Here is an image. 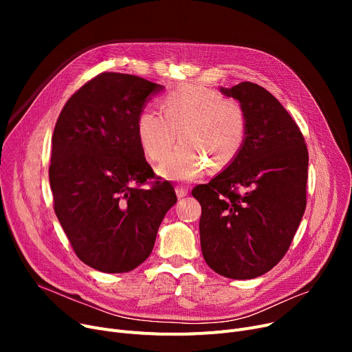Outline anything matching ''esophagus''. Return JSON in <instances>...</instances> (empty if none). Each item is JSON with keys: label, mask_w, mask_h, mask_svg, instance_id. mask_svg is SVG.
<instances>
[{"label": "esophagus", "mask_w": 352, "mask_h": 352, "mask_svg": "<svg viewBox=\"0 0 352 352\" xmlns=\"http://www.w3.org/2000/svg\"><path fill=\"white\" fill-rule=\"evenodd\" d=\"M175 192H177L178 198H182V197H186L188 194V188L186 186H179V184H178V186L175 187Z\"/></svg>", "instance_id": "34e87169"}]
</instances>
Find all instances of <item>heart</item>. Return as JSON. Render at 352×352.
<instances>
[{
  "label": "heart",
  "mask_w": 352,
  "mask_h": 352,
  "mask_svg": "<svg viewBox=\"0 0 352 352\" xmlns=\"http://www.w3.org/2000/svg\"><path fill=\"white\" fill-rule=\"evenodd\" d=\"M161 113L142 109L137 137L144 154L162 161L180 133L183 144L158 166L170 179L192 181L212 170H224L241 153L248 135V113L236 98H224L204 87H182L160 98Z\"/></svg>",
  "instance_id": "heart-1"
}]
</instances>
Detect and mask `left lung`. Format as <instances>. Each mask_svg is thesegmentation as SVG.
<instances>
[{"label": "left lung", "mask_w": 352, "mask_h": 352, "mask_svg": "<svg viewBox=\"0 0 352 352\" xmlns=\"http://www.w3.org/2000/svg\"><path fill=\"white\" fill-rule=\"evenodd\" d=\"M221 91L247 108L248 135L228 168L192 190L201 204V251L217 274L251 280L283 260L297 232L308 150L297 122L265 88L244 81Z\"/></svg>", "instance_id": "left-lung-1"}]
</instances>
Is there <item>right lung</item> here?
Wrapping results in <instances>:
<instances>
[{"mask_svg":"<svg viewBox=\"0 0 352 352\" xmlns=\"http://www.w3.org/2000/svg\"><path fill=\"white\" fill-rule=\"evenodd\" d=\"M162 88L131 74L101 72L69 97L54 128V211L76 255L101 272L142 264L177 202L171 182L155 179L137 137L148 96Z\"/></svg>","mask_w":352,"mask_h":352,"instance_id":"right-lung-1","label":"right lung"}]
</instances>
